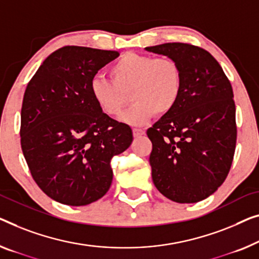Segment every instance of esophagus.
Segmentation results:
<instances>
[{"instance_id":"obj_1","label":"esophagus","mask_w":259,"mask_h":259,"mask_svg":"<svg viewBox=\"0 0 259 259\" xmlns=\"http://www.w3.org/2000/svg\"><path fill=\"white\" fill-rule=\"evenodd\" d=\"M133 133H134V137H141V136H143V135L145 134V130L135 128V129L133 130Z\"/></svg>"}]
</instances>
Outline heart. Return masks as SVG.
<instances>
[{"instance_id": "heart-1", "label": "heart", "mask_w": 259, "mask_h": 259, "mask_svg": "<svg viewBox=\"0 0 259 259\" xmlns=\"http://www.w3.org/2000/svg\"><path fill=\"white\" fill-rule=\"evenodd\" d=\"M113 82L101 76L93 78L91 95L108 116H117L125 106V93L133 105L122 115L123 122L141 125L154 113L168 114L176 107L183 90V73L171 58L125 53L110 69Z\"/></svg>"}]
</instances>
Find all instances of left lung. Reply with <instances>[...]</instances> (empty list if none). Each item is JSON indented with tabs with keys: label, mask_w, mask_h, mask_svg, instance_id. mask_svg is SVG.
Returning a JSON list of instances; mask_svg holds the SVG:
<instances>
[{
	"label": "left lung",
	"mask_w": 259,
	"mask_h": 259,
	"mask_svg": "<svg viewBox=\"0 0 259 259\" xmlns=\"http://www.w3.org/2000/svg\"><path fill=\"white\" fill-rule=\"evenodd\" d=\"M146 51L171 58L183 73V90L173 110L146 134L152 142L154 186L178 203L208 198L223 184L236 146V109L231 84L206 50L165 43Z\"/></svg>",
	"instance_id": "obj_1"
}]
</instances>
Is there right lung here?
I'll return each mask as SVG.
<instances>
[{
    "label": "right lung",
    "instance_id": "right-lung-1",
    "mask_svg": "<svg viewBox=\"0 0 259 259\" xmlns=\"http://www.w3.org/2000/svg\"><path fill=\"white\" fill-rule=\"evenodd\" d=\"M119 56L83 46L51 53L26 87L21 145L33 180L46 195L68 206L101 199L113 181L111 158L133 142L129 125L102 113L90 84Z\"/></svg>",
    "mask_w": 259,
    "mask_h": 259
}]
</instances>
